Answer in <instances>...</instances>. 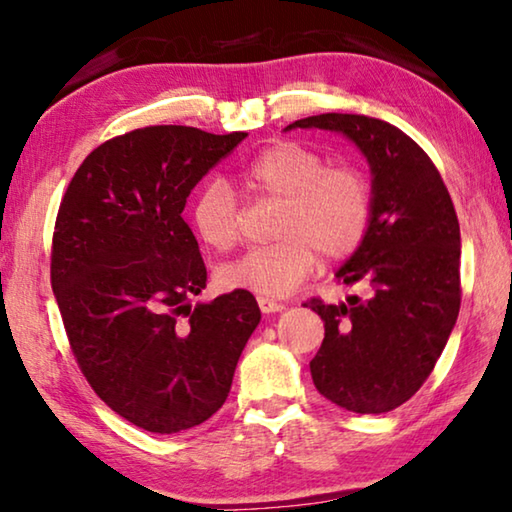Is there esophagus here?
I'll return each instance as SVG.
<instances>
[{
	"mask_svg": "<svg viewBox=\"0 0 512 512\" xmlns=\"http://www.w3.org/2000/svg\"><path fill=\"white\" fill-rule=\"evenodd\" d=\"M257 305L264 314H275V312L285 310V305L278 303V300H273V298H266V296H257Z\"/></svg>",
	"mask_w": 512,
	"mask_h": 512,
	"instance_id": "34e87169",
	"label": "esophagus"
}]
</instances>
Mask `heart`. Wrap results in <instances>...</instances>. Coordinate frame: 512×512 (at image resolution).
Returning <instances> with one entry per match:
<instances>
[{
    "instance_id": "heart-1",
    "label": "heart",
    "mask_w": 512,
    "mask_h": 512,
    "mask_svg": "<svg viewBox=\"0 0 512 512\" xmlns=\"http://www.w3.org/2000/svg\"><path fill=\"white\" fill-rule=\"evenodd\" d=\"M248 189L282 202L275 225L280 241L250 248L216 273L227 291H253L266 298L289 296L314 271L319 253L328 262L351 257L367 237L373 196L367 177L353 168H330L307 145L280 141L246 166ZM193 230L205 246L230 250L239 239L241 212L230 184L209 180L191 209Z\"/></svg>"
}]
</instances>
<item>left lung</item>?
Here are the masks:
<instances>
[{
	"instance_id": "obj_1",
	"label": "left lung",
	"mask_w": 512,
	"mask_h": 512,
	"mask_svg": "<svg viewBox=\"0 0 512 512\" xmlns=\"http://www.w3.org/2000/svg\"><path fill=\"white\" fill-rule=\"evenodd\" d=\"M328 129L358 145L371 168L373 214L362 246L337 271L348 296L305 307L326 337L310 362L328 401L360 415L399 408L431 376L460 310V225L449 191L428 154L385 120L321 113L289 129Z\"/></svg>"
}]
</instances>
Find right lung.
<instances>
[{"mask_svg": "<svg viewBox=\"0 0 512 512\" xmlns=\"http://www.w3.org/2000/svg\"><path fill=\"white\" fill-rule=\"evenodd\" d=\"M246 132L154 125L95 148L61 200L52 289L81 373L150 433L207 421L230 394L262 312L250 291L191 303L207 287L186 198Z\"/></svg>", "mask_w": 512, "mask_h": 512, "instance_id": "1", "label": "right lung"}]
</instances>
